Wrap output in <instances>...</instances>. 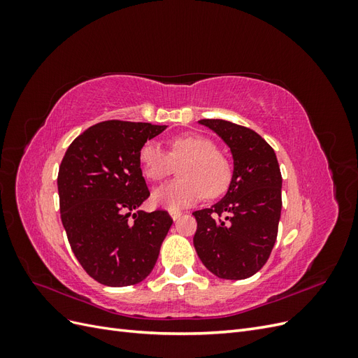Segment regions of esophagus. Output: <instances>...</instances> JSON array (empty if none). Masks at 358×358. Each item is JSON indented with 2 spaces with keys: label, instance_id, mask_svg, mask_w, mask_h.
Wrapping results in <instances>:
<instances>
[{
  "label": "esophagus",
  "instance_id": "1",
  "mask_svg": "<svg viewBox=\"0 0 358 358\" xmlns=\"http://www.w3.org/2000/svg\"><path fill=\"white\" fill-rule=\"evenodd\" d=\"M169 213H170V216H171V218L175 220V221H176V220L179 218V216L182 215V212H180V210H170Z\"/></svg>",
  "mask_w": 358,
  "mask_h": 358
}]
</instances>
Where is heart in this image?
<instances>
[{"mask_svg": "<svg viewBox=\"0 0 358 358\" xmlns=\"http://www.w3.org/2000/svg\"><path fill=\"white\" fill-rule=\"evenodd\" d=\"M143 176L161 182L180 166V179L154 191L152 201L161 208L176 210L203 199L220 196L229 187L231 178L230 162L216 150L210 138L199 134L178 136L166 152L157 142H146L138 152Z\"/></svg>", "mask_w": 358, "mask_h": 358, "instance_id": "obj_1", "label": "heart"}]
</instances>
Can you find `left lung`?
Returning <instances> with one entry per match:
<instances>
[{
	"label": "left lung",
	"instance_id": "obj_1",
	"mask_svg": "<svg viewBox=\"0 0 358 358\" xmlns=\"http://www.w3.org/2000/svg\"><path fill=\"white\" fill-rule=\"evenodd\" d=\"M233 155V176L225 196L196 210L194 248L206 268L222 279H246L272 252L282 209V176L275 150L251 128L224 119H201Z\"/></svg>",
	"mask_w": 358,
	"mask_h": 358
}]
</instances>
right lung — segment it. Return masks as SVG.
I'll use <instances>...</instances> for the list:
<instances>
[{
    "mask_svg": "<svg viewBox=\"0 0 358 358\" xmlns=\"http://www.w3.org/2000/svg\"><path fill=\"white\" fill-rule=\"evenodd\" d=\"M166 128L127 121L95 124L73 140L61 161L62 225L85 272L103 285L142 282L173 224L166 210H138L150 194L138 152Z\"/></svg>",
    "mask_w": 358,
    "mask_h": 358,
    "instance_id": "right-lung-1",
    "label": "right lung"
}]
</instances>
